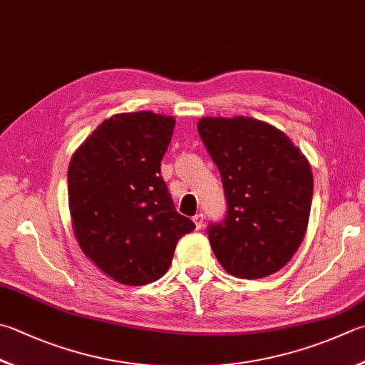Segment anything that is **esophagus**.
I'll list each match as a JSON object with an SVG mask.
<instances>
[{
	"mask_svg": "<svg viewBox=\"0 0 365 365\" xmlns=\"http://www.w3.org/2000/svg\"><path fill=\"white\" fill-rule=\"evenodd\" d=\"M192 221H194V224H195L197 229H202V227H203V221H205V217H203L202 212H198V215H195L194 217H192Z\"/></svg>",
	"mask_w": 365,
	"mask_h": 365,
	"instance_id": "34e87169",
	"label": "esophagus"
}]
</instances>
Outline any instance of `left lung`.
Returning <instances> with one entry per match:
<instances>
[{"label": "left lung", "instance_id": "obj_1", "mask_svg": "<svg viewBox=\"0 0 365 365\" xmlns=\"http://www.w3.org/2000/svg\"><path fill=\"white\" fill-rule=\"evenodd\" d=\"M197 128L221 173L229 205L225 221L208 233L219 264L245 279L277 273L307 233L310 162L284 132L250 115H208Z\"/></svg>", "mask_w": 365, "mask_h": 365}]
</instances>
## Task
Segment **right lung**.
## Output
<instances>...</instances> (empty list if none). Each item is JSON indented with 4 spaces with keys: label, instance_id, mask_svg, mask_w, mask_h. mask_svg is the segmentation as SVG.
I'll return each instance as SVG.
<instances>
[{
    "label": "right lung",
    "instance_id": "1",
    "mask_svg": "<svg viewBox=\"0 0 365 365\" xmlns=\"http://www.w3.org/2000/svg\"><path fill=\"white\" fill-rule=\"evenodd\" d=\"M173 115L120 113L103 120L74 150L68 205L74 237L87 259L125 286L167 273L185 233L195 229L171 202L160 160Z\"/></svg>",
    "mask_w": 365,
    "mask_h": 365
}]
</instances>
